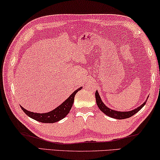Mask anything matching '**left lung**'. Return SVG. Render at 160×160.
Masks as SVG:
<instances>
[{"label":"left lung","mask_w":160,"mask_h":160,"mask_svg":"<svg viewBox=\"0 0 160 160\" xmlns=\"http://www.w3.org/2000/svg\"><path fill=\"white\" fill-rule=\"evenodd\" d=\"M95 98H96V102H97V105L98 108H100V110L103 112L105 114L111 118H114V119H127V118H130L135 114L137 112L141 110V109L143 108V107L145 106L146 101H147V99L145 102H143V104H141L139 107H138L137 108H135L134 110L130 111H118L113 110V109L109 108L108 107H107L106 105L104 104V102H102L101 98L100 97L99 93H98V91L95 92Z\"/></svg>","instance_id":"obj_1"}]
</instances>
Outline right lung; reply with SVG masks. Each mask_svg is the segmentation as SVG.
<instances>
[{"instance_id": "1", "label": "right lung", "mask_w": 160, "mask_h": 160, "mask_svg": "<svg viewBox=\"0 0 160 160\" xmlns=\"http://www.w3.org/2000/svg\"><path fill=\"white\" fill-rule=\"evenodd\" d=\"M82 88V87H81L80 88H78L76 91H74L70 95V97L68 98L62 104L60 105L58 107H57L55 109H54V110L49 111L48 113H34L26 110L25 108H22L21 106L20 107L28 117L36 120V121L42 122V123H54V122H59L60 120L62 119L63 118H65L68 114L70 110H71L72 106H73L75 95L78 92V91L81 90Z\"/></svg>"}]
</instances>
